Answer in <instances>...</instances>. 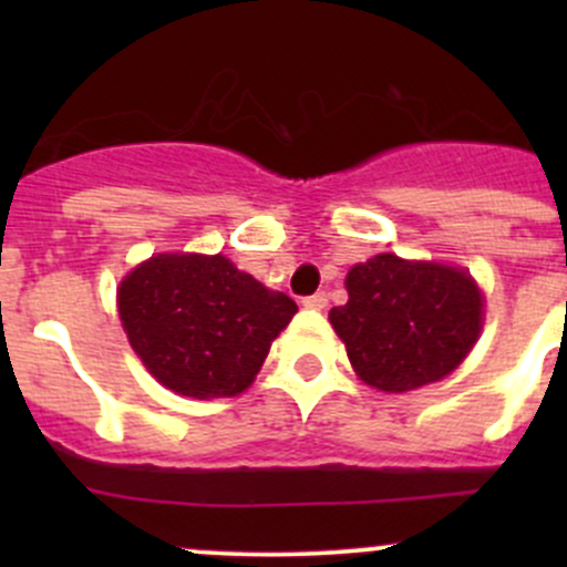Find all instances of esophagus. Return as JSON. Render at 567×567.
<instances>
[{
  "label": "esophagus",
  "mask_w": 567,
  "mask_h": 567,
  "mask_svg": "<svg viewBox=\"0 0 567 567\" xmlns=\"http://www.w3.org/2000/svg\"><path fill=\"white\" fill-rule=\"evenodd\" d=\"M326 305H329V296L326 293H312L305 299L307 310H326Z\"/></svg>",
  "instance_id": "obj_1"
}]
</instances>
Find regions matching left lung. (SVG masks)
Segmentation results:
<instances>
[{"label": "left lung", "mask_w": 567, "mask_h": 567, "mask_svg": "<svg viewBox=\"0 0 567 567\" xmlns=\"http://www.w3.org/2000/svg\"><path fill=\"white\" fill-rule=\"evenodd\" d=\"M348 301L329 312L359 379L409 392L453 373L483 326V296L466 271L375 255L346 279Z\"/></svg>", "instance_id": "1"}]
</instances>
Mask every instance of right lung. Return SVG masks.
Here are the masks:
<instances>
[{"mask_svg":"<svg viewBox=\"0 0 567 567\" xmlns=\"http://www.w3.org/2000/svg\"><path fill=\"white\" fill-rule=\"evenodd\" d=\"M131 348L167 390L233 398L251 384L274 337L299 312L221 255H156L123 279Z\"/></svg>","mask_w":567,"mask_h":567,"instance_id":"1","label":"right lung"}]
</instances>
